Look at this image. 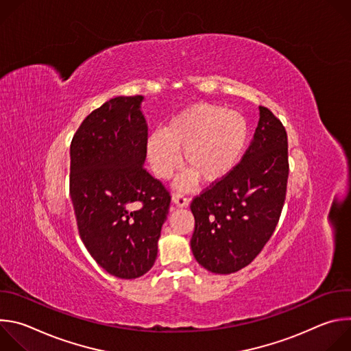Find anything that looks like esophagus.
I'll return each instance as SVG.
<instances>
[{"label":"esophagus","mask_w":351,"mask_h":351,"mask_svg":"<svg viewBox=\"0 0 351 351\" xmlns=\"http://www.w3.org/2000/svg\"><path fill=\"white\" fill-rule=\"evenodd\" d=\"M172 202H173L175 204H178L179 207H187L189 203H190V198H189L184 193L176 191V193H173V195H172Z\"/></svg>","instance_id":"obj_1"}]
</instances>
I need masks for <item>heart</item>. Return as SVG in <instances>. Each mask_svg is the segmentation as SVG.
Returning <instances> with one entry per match:
<instances>
[{"label":"heart","mask_w":351,"mask_h":351,"mask_svg":"<svg viewBox=\"0 0 351 351\" xmlns=\"http://www.w3.org/2000/svg\"><path fill=\"white\" fill-rule=\"evenodd\" d=\"M248 133V123L240 112L198 103L176 115L164 133L149 136V162L160 178L167 179L176 169L183 149V162L190 169L182 183L189 184L197 176L204 183H217L241 160Z\"/></svg>","instance_id":"obj_1"}]
</instances>
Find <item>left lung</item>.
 Masks as SVG:
<instances>
[{
    "instance_id": "1",
    "label": "left lung",
    "mask_w": 351,
    "mask_h": 351,
    "mask_svg": "<svg viewBox=\"0 0 351 351\" xmlns=\"http://www.w3.org/2000/svg\"><path fill=\"white\" fill-rule=\"evenodd\" d=\"M287 133L261 106L256 133L236 168L211 183L190 204V240L197 263L215 274H232L263 252L279 222L287 191Z\"/></svg>"
}]
</instances>
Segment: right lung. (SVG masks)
Masks as SVG:
<instances>
[{
  "label": "right lung",
  "instance_id": "right-lung-1",
  "mask_svg": "<svg viewBox=\"0 0 351 351\" xmlns=\"http://www.w3.org/2000/svg\"><path fill=\"white\" fill-rule=\"evenodd\" d=\"M141 95L115 97L86 117L71 143L69 193L94 261L121 279L152 269L171 193L144 168Z\"/></svg>",
  "mask_w": 351,
  "mask_h": 351
}]
</instances>
